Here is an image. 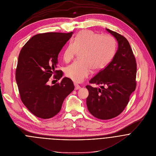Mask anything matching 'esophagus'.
<instances>
[{"label": "esophagus", "mask_w": 156, "mask_h": 156, "mask_svg": "<svg viewBox=\"0 0 156 156\" xmlns=\"http://www.w3.org/2000/svg\"><path fill=\"white\" fill-rule=\"evenodd\" d=\"M74 86H75V90H79V89L80 88V87L76 83H74Z\"/></svg>", "instance_id": "esophagus-1"}]
</instances>
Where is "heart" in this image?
Listing matches in <instances>:
<instances>
[{
	"mask_svg": "<svg viewBox=\"0 0 156 156\" xmlns=\"http://www.w3.org/2000/svg\"><path fill=\"white\" fill-rule=\"evenodd\" d=\"M115 48V41L109 36H100L90 30L80 31L63 54V60L69 63L80 51V59L66 68V75L76 82H82L91 74L92 69L100 71L108 65Z\"/></svg>",
	"mask_w": 156,
	"mask_h": 156,
	"instance_id": "b5f03b06",
	"label": "heart"
}]
</instances>
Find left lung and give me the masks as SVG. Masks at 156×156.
Instances as JSON below:
<instances>
[{"mask_svg":"<svg viewBox=\"0 0 156 156\" xmlns=\"http://www.w3.org/2000/svg\"><path fill=\"white\" fill-rule=\"evenodd\" d=\"M116 39L117 50L109 64L89 82L101 88L87 85L88 110L96 118L111 119L119 115L127 105L136 88V63L129 41L122 35L106 29Z\"/></svg>","mask_w":156,"mask_h":156,"instance_id":"left-lung-1","label":"left lung"}]
</instances>
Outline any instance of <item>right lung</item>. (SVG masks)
<instances>
[{"instance_id": "add662e5", "label": "right lung", "mask_w": 156, "mask_h": 156, "mask_svg": "<svg viewBox=\"0 0 156 156\" xmlns=\"http://www.w3.org/2000/svg\"><path fill=\"white\" fill-rule=\"evenodd\" d=\"M72 35L73 32L36 34L20 53L15 78L21 100L37 117L50 119L56 115L65 99L74 90L72 80L68 77L54 85L48 84L53 75L58 80L63 77V72L57 70L58 56Z\"/></svg>"}]
</instances>
